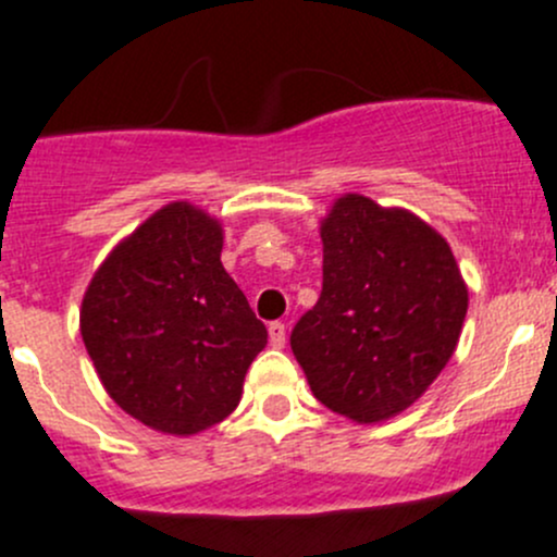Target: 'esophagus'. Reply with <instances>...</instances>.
Segmentation results:
<instances>
[{
    "instance_id": "34e87169",
    "label": "esophagus",
    "mask_w": 557,
    "mask_h": 557,
    "mask_svg": "<svg viewBox=\"0 0 557 557\" xmlns=\"http://www.w3.org/2000/svg\"><path fill=\"white\" fill-rule=\"evenodd\" d=\"M269 342H272L274 347L285 345V323H280V320L269 323Z\"/></svg>"
}]
</instances>
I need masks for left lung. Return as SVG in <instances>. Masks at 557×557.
Returning a JSON list of instances; mask_svg holds the SVG:
<instances>
[{
	"instance_id": "1",
	"label": "left lung",
	"mask_w": 557,
	"mask_h": 557,
	"mask_svg": "<svg viewBox=\"0 0 557 557\" xmlns=\"http://www.w3.org/2000/svg\"><path fill=\"white\" fill-rule=\"evenodd\" d=\"M320 239L323 290L290 331V350L331 412L383 423L447 367L469 290L445 237L409 210L347 194Z\"/></svg>"
}]
</instances>
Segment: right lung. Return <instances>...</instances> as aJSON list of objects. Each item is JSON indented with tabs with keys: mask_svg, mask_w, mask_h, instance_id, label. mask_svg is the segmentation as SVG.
<instances>
[{
	"mask_svg": "<svg viewBox=\"0 0 557 557\" xmlns=\"http://www.w3.org/2000/svg\"><path fill=\"white\" fill-rule=\"evenodd\" d=\"M221 250V223L174 201L104 258L83 296L81 334L104 391L164 434H199L228 418L267 345Z\"/></svg>",
	"mask_w": 557,
	"mask_h": 557,
	"instance_id": "add662e5",
	"label": "right lung"
}]
</instances>
